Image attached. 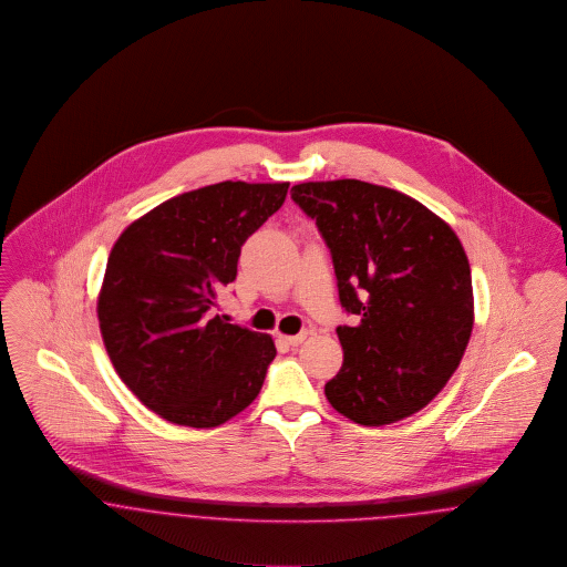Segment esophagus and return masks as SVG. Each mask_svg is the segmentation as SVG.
Returning a JSON list of instances; mask_svg holds the SVG:
<instances>
[{"instance_id":"34e87169","label":"esophagus","mask_w":567,"mask_h":567,"mask_svg":"<svg viewBox=\"0 0 567 567\" xmlns=\"http://www.w3.org/2000/svg\"><path fill=\"white\" fill-rule=\"evenodd\" d=\"M307 337H309V332L302 330V332H298V334H281L279 339H281L284 343H288V346H300Z\"/></svg>"}]
</instances>
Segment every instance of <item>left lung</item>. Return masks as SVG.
Segmentation results:
<instances>
[{
	"instance_id": "left-lung-1",
	"label": "left lung",
	"mask_w": 567,
	"mask_h": 567,
	"mask_svg": "<svg viewBox=\"0 0 567 567\" xmlns=\"http://www.w3.org/2000/svg\"><path fill=\"white\" fill-rule=\"evenodd\" d=\"M330 249L343 364L328 403L364 426L429 405L456 371L474 327L472 270L454 230L414 198L357 179L292 187Z\"/></svg>"
}]
</instances>
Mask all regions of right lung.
Returning a JSON list of instances; mask_svg holds the SVG:
<instances>
[{
  "label": "right lung",
  "mask_w": 567,
  "mask_h": 567,
  "mask_svg": "<svg viewBox=\"0 0 567 567\" xmlns=\"http://www.w3.org/2000/svg\"><path fill=\"white\" fill-rule=\"evenodd\" d=\"M288 187L224 181L185 192L113 245L100 330L123 384L155 414L210 429L258 396L277 354L270 334L210 318L209 309L237 279L243 243L284 205Z\"/></svg>",
  "instance_id": "obj_1"
}]
</instances>
